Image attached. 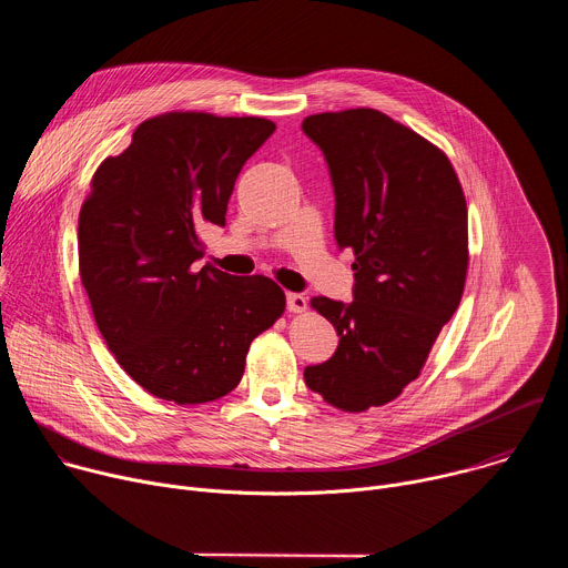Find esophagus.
<instances>
[{
    "instance_id": "1",
    "label": "esophagus",
    "mask_w": 568,
    "mask_h": 568,
    "mask_svg": "<svg viewBox=\"0 0 568 568\" xmlns=\"http://www.w3.org/2000/svg\"><path fill=\"white\" fill-rule=\"evenodd\" d=\"M287 310H290V312H305V310H307V298H305L303 294L290 292V294H287Z\"/></svg>"
}]
</instances>
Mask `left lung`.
<instances>
[{
	"label": "left lung",
	"mask_w": 568,
	"mask_h": 568,
	"mask_svg": "<svg viewBox=\"0 0 568 568\" xmlns=\"http://www.w3.org/2000/svg\"><path fill=\"white\" fill-rule=\"evenodd\" d=\"M301 128L326 156L337 245L355 254L353 301L312 298L339 346L303 377L333 407L359 414L420 375L456 312L467 204L445 152L377 110L312 114Z\"/></svg>",
	"instance_id": "left-lung-1"
}]
</instances>
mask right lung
I'll use <instances>...</instances> for the list:
<instances>
[{
  "instance_id": "1",
  "label": "right lung",
  "mask_w": 568,
  "mask_h": 568,
  "mask_svg": "<svg viewBox=\"0 0 568 568\" xmlns=\"http://www.w3.org/2000/svg\"><path fill=\"white\" fill-rule=\"evenodd\" d=\"M276 125L169 112L108 156L78 217L80 281L121 368L148 393L202 404L233 390L252 342L285 310L267 276L200 267L245 161Z\"/></svg>"
}]
</instances>
